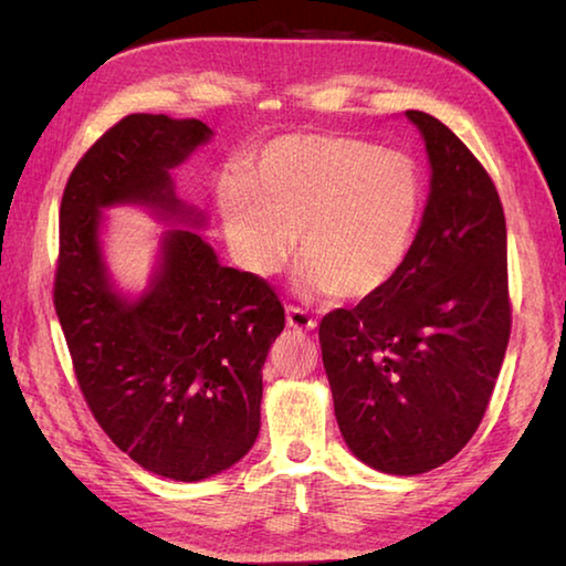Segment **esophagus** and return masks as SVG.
<instances>
[{
    "mask_svg": "<svg viewBox=\"0 0 566 566\" xmlns=\"http://www.w3.org/2000/svg\"><path fill=\"white\" fill-rule=\"evenodd\" d=\"M286 324H290L292 329H300V332H310L317 327V322L310 317V312L302 310V306H294V304L286 306Z\"/></svg>",
    "mask_w": 566,
    "mask_h": 566,
    "instance_id": "1",
    "label": "esophagus"
}]
</instances>
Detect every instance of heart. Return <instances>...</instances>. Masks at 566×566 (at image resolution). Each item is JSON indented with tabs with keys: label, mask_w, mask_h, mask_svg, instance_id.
<instances>
[{
	"label": "heart",
	"mask_w": 566,
	"mask_h": 566,
	"mask_svg": "<svg viewBox=\"0 0 566 566\" xmlns=\"http://www.w3.org/2000/svg\"><path fill=\"white\" fill-rule=\"evenodd\" d=\"M222 219L237 262L256 276L300 254L304 292L367 300L395 280L415 242L421 177L415 159L364 139L290 134L252 177L229 179Z\"/></svg>",
	"instance_id": "obj_1"
}]
</instances>
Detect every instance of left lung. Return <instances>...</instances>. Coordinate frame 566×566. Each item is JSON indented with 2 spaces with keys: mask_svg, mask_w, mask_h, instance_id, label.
<instances>
[{
  "mask_svg": "<svg viewBox=\"0 0 566 566\" xmlns=\"http://www.w3.org/2000/svg\"><path fill=\"white\" fill-rule=\"evenodd\" d=\"M407 117L432 165L407 262L385 290L319 324L344 442L364 464L399 476L462 452L490 405L512 329L494 181L432 114Z\"/></svg>",
  "mask_w": 566,
  "mask_h": 566,
  "instance_id": "1",
  "label": "left lung"
}]
</instances>
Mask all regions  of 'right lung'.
<instances>
[{
	"label": "right lung",
	"instance_id": "1",
	"mask_svg": "<svg viewBox=\"0 0 566 566\" xmlns=\"http://www.w3.org/2000/svg\"><path fill=\"white\" fill-rule=\"evenodd\" d=\"M212 137L199 119L129 114L76 161L60 207L54 310L76 385L122 452L149 472L199 482L239 462L260 434L262 367L284 306L262 276L222 266L197 232L169 229L137 302L114 292L102 209L145 205L202 224L169 169Z\"/></svg>",
	"mask_w": 566,
	"mask_h": 566
}]
</instances>
